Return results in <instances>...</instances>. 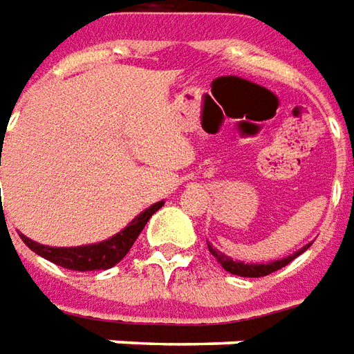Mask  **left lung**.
<instances>
[{
    "label": "left lung",
    "instance_id": "1",
    "mask_svg": "<svg viewBox=\"0 0 354 354\" xmlns=\"http://www.w3.org/2000/svg\"><path fill=\"white\" fill-rule=\"evenodd\" d=\"M312 243L308 245H304L303 248H299L297 252L293 254L285 256L281 260H274V262H266V264H254V262H241V260H233L231 256L223 254L221 250L218 248H214L212 245L208 243V250L214 254V258L218 260L221 268L229 272V274L233 275H241V277H262V275H268L272 274V272H277V270H281L283 266H287L289 262H293L297 256H301L306 250V248L310 247Z\"/></svg>",
    "mask_w": 354,
    "mask_h": 354
}]
</instances>
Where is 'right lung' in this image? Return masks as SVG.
Listing matches in <instances>:
<instances>
[{
	"mask_svg": "<svg viewBox=\"0 0 354 354\" xmlns=\"http://www.w3.org/2000/svg\"><path fill=\"white\" fill-rule=\"evenodd\" d=\"M163 206V201L156 202L150 208L140 212L125 229H121L113 237L106 239L102 243H94V245H82V247H48V245H40L32 239L21 233V239L24 245L30 248L32 252L42 256L46 260H50L53 264L67 268V270H75V272H94V270H107L119 264L127 252L131 250L133 243L136 237L140 235V231L145 229L148 219L152 218L158 209Z\"/></svg>",
	"mask_w": 354,
	"mask_h": 354,
	"instance_id": "add662e5",
	"label": "right lung"
}]
</instances>
